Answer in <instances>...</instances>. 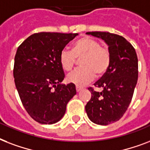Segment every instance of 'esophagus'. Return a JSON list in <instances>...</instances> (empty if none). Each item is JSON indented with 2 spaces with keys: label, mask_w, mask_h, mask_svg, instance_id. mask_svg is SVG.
Listing matches in <instances>:
<instances>
[{
  "label": "esophagus",
  "mask_w": 150,
  "mask_h": 150,
  "mask_svg": "<svg viewBox=\"0 0 150 150\" xmlns=\"http://www.w3.org/2000/svg\"><path fill=\"white\" fill-rule=\"evenodd\" d=\"M76 90L77 92H80V91L82 90V88H81V87H79V86H76Z\"/></svg>",
  "instance_id": "1"
}]
</instances>
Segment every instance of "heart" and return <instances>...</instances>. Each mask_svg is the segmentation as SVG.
<instances>
[{
    "mask_svg": "<svg viewBox=\"0 0 150 150\" xmlns=\"http://www.w3.org/2000/svg\"><path fill=\"white\" fill-rule=\"evenodd\" d=\"M81 67L69 74L68 82L82 87L90 83L96 76L103 75L107 71L110 65V53L106 47H101L98 40L84 37L76 40L71 50L65 48L60 53L59 62L65 71H70L76 62L81 59Z\"/></svg>",
    "mask_w": 150,
    "mask_h": 150,
    "instance_id": "1",
    "label": "heart"
}]
</instances>
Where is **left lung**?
I'll return each instance as SVG.
<instances>
[{
    "label": "left lung",
    "mask_w": 150,
    "mask_h": 150,
    "mask_svg": "<svg viewBox=\"0 0 150 150\" xmlns=\"http://www.w3.org/2000/svg\"><path fill=\"white\" fill-rule=\"evenodd\" d=\"M108 45L110 65L105 74L94 85L101 92L88 88L91 98L85 105L91 121L108 125L119 120L132 101L138 81V58L131 44L121 36L109 32H88Z\"/></svg>",
    "instance_id": "8db88e82"
}]
</instances>
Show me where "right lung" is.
Masks as SVG:
<instances>
[{
	"mask_svg": "<svg viewBox=\"0 0 150 150\" xmlns=\"http://www.w3.org/2000/svg\"><path fill=\"white\" fill-rule=\"evenodd\" d=\"M78 33H34L18 47L13 75L23 106L37 122L52 125L65 115L67 103L76 93L65 78L59 56Z\"/></svg>",
	"mask_w": 150,
	"mask_h": 150,
	"instance_id": "obj_1",
	"label": "right lung"
}]
</instances>
